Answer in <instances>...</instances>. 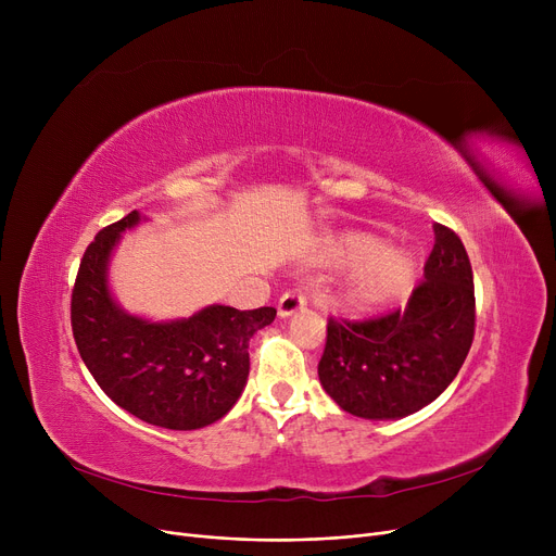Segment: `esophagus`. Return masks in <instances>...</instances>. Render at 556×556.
Instances as JSON below:
<instances>
[{"instance_id":"esophagus-1","label":"esophagus","mask_w":556,"mask_h":556,"mask_svg":"<svg viewBox=\"0 0 556 556\" xmlns=\"http://www.w3.org/2000/svg\"><path fill=\"white\" fill-rule=\"evenodd\" d=\"M304 306H306V298L302 290H288V293H283L279 300V315L288 317V315L302 311Z\"/></svg>"}]
</instances>
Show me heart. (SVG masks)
Instances as JSON below:
<instances>
[{
	"instance_id": "obj_1",
	"label": "heart",
	"mask_w": 556,
	"mask_h": 556,
	"mask_svg": "<svg viewBox=\"0 0 556 556\" xmlns=\"http://www.w3.org/2000/svg\"><path fill=\"white\" fill-rule=\"evenodd\" d=\"M381 241L367 231H349L333 239L325 250V261L333 266H349L362 261L344 286V302L365 311L381 306L401 295L417 273L415 256L403 248L378 250Z\"/></svg>"
}]
</instances>
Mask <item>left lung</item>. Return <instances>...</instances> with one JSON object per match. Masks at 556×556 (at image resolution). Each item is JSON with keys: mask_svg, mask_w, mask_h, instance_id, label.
I'll use <instances>...</instances> for the list:
<instances>
[{"mask_svg": "<svg viewBox=\"0 0 556 556\" xmlns=\"http://www.w3.org/2000/svg\"><path fill=\"white\" fill-rule=\"evenodd\" d=\"M473 336L471 261L457 233L437 223L424 281L407 306L369 319L329 317L317 376L349 415L407 417L451 386Z\"/></svg>", "mask_w": 556, "mask_h": 556, "instance_id": "left-lung-1", "label": "left lung"}]
</instances>
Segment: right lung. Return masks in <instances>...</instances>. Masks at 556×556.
Returning <instances> with one entry per match:
<instances>
[{
	"label": "right lung",
	"mask_w": 556,
	"mask_h": 556,
	"mask_svg": "<svg viewBox=\"0 0 556 556\" xmlns=\"http://www.w3.org/2000/svg\"><path fill=\"white\" fill-rule=\"evenodd\" d=\"M139 214L103 227L87 245L72 288V331L99 388L137 419L170 430H195L225 417L250 374V338L277 308L207 306L175 323L124 313L108 290V258Z\"/></svg>",
	"instance_id": "1"
}]
</instances>
